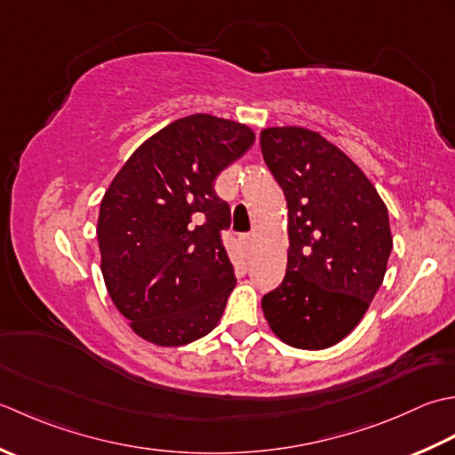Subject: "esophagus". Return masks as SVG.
Returning a JSON list of instances; mask_svg holds the SVG:
<instances>
[{
    "mask_svg": "<svg viewBox=\"0 0 455 455\" xmlns=\"http://www.w3.org/2000/svg\"><path fill=\"white\" fill-rule=\"evenodd\" d=\"M239 243H241V247L245 249V251H249V249H251V245H253V235H241Z\"/></svg>",
    "mask_w": 455,
    "mask_h": 455,
    "instance_id": "esophagus-1",
    "label": "esophagus"
}]
</instances>
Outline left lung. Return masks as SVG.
I'll return each instance as SVG.
<instances>
[{
    "mask_svg": "<svg viewBox=\"0 0 455 455\" xmlns=\"http://www.w3.org/2000/svg\"><path fill=\"white\" fill-rule=\"evenodd\" d=\"M261 153L289 208L286 275L263 296V314L284 344L331 347L383 283L393 249L387 206L363 171L310 129H263Z\"/></svg>",
    "mask_w": 455,
    "mask_h": 455,
    "instance_id": "8db88e82",
    "label": "left lung"
}]
</instances>
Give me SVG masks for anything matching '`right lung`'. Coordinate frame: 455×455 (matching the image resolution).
<instances>
[{
    "label": "right lung",
    "mask_w": 455,
    "mask_h": 455,
    "mask_svg": "<svg viewBox=\"0 0 455 455\" xmlns=\"http://www.w3.org/2000/svg\"><path fill=\"white\" fill-rule=\"evenodd\" d=\"M253 141L243 124L194 114L147 139L111 180L98 218L101 275L139 338L179 347L218 326L235 273L214 182Z\"/></svg>",
    "instance_id": "obj_1"
}]
</instances>
